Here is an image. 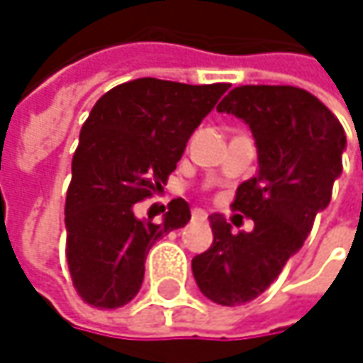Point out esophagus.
Wrapping results in <instances>:
<instances>
[{"label": "esophagus", "mask_w": 363, "mask_h": 363, "mask_svg": "<svg viewBox=\"0 0 363 363\" xmlns=\"http://www.w3.org/2000/svg\"><path fill=\"white\" fill-rule=\"evenodd\" d=\"M193 218L195 220H203L206 218V212L203 210H193Z\"/></svg>", "instance_id": "esophagus-1"}]
</instances>
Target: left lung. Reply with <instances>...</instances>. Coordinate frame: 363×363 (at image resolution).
<instances>
[{"mask_svg": "<svg viewBox=\"0 0 363 363\" xmlns=\"http://www.w3.org/2000/svg\"><path fill=\"white\" fill-rule=\"evenodd\" d=\"M216 111L240 117L254 136L258 172L233 201L254 229L231 233L225 216L212 214V246L191 269L203 296L235 307L260 296L303 248L342 172L347 136L324 103L294 86H240Z\"/></svg>", "mask_w": 363, "mask_h": 363, "instance_id": "8db88e82", "label": "left lung"}]
</instances>
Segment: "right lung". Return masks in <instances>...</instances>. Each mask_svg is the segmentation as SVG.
<instances>
[{
	"label": "right lung",
	"instance_id": "1",
	"mask_svg": "<svg viewBox=\"0 0 363 363\" xmlns=\"http://www.w3.org/2000/svg\"><path fill=\"white\" fill-rule=\"evenodd\" d=\"M229 84L189 86L140 77L115 86L92 107L79 132L65 203L67 262L77 294L117 309L140 290L151 246L189 223L172 199L160 225L138 218L134 203L162 191L186 140Z\"/></svg>",
	"mask_w": 363,
	"mask_h": 363
}]
</instances>
